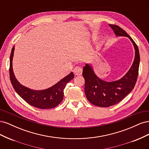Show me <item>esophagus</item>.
Segmentation results:
<instances>
[{
    "label": "esophagus",
    "mask_w": 149,
    "mask_h": 149,
    "mask_svg": "<svg viewBox=\"0 0 149 149\" xmlns=\"http://www.w3.org/2000/svg\"><path fill=\"white\" fill-rule=\"evenodd\" d=\"M83 70L79 66H76L73 70V73L75 75H81L82 74Z\"/></svg>",
    "instance_id": "1"
}]
</instances>
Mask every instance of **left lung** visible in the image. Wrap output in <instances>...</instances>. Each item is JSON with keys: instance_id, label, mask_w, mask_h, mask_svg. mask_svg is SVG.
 <instances>
[{"instance_id": "obj_1", "label": "left lung", "mask_w": 149, "mask_h": 149, "mask_svg": "<svg viewBox=\"0 0 149 149\" xmlns=\"http://www.w3.org/2000/svg\"><path fill=\"white\" fill-rule=\"evenodd\" d=\"M116 36L127 37L133 43L135 58L132 66L123 78L112 82H107L99 78L91 65L86 64L83 68L84 92L89 102L99 107H107L116 104L132 91L136 85L140 63L139 48L132 38L118 25L109 24Z\"/></svg>"}]
</instances>
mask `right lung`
Masks as SVG:
<instances>
[{"label": "right lung", "instance_id": "obj_1", "mask_svg": "<svg viewBox=\"0 0 149 149\" xmlns=\"http://www.w3.org/2000/svg\"><path fill=\"white\" fill-rule=\"evenodd\" d=\"M14 46L12 49L10 56V79L16 93L30 105L39 109H51L57 106L63 101L64 89L66 83L74 78L71 72L53 86L44 90H33L22 85L16 79L13 71L12 60Z\"/></svg>", "mask_w": 149, "mask_h": 149}]
</instances>
